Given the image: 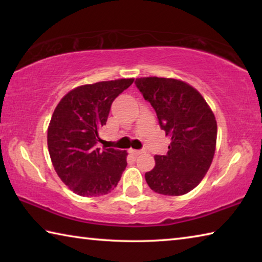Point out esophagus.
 I'll return each mask as SVG.
<instances>
[{"label":"esophagus","mask_w":262,"mask_h":262,"mask_svg":"<svg viewBox=\"0 0 262 262\" xmlns=\"http://www.w3.org/2000/svg\"><path fill=\"white\" fill-rule=\"evenodd\" d=\"M142 152H143V151H142V150H135V149H130L129 150V154L133 155V156H139V155H141Z\"/></svg>","instance_id":"1"}]
</instances>
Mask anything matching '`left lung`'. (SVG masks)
<instances>
[{
	"mask_svg": "<svg viewBox=\"0 0 262 262\" xmlns=\"http://www.w3.org/2000/svg\"><path fill=\"white\" fill-rule=\"evenodd\" d=\"M135 85L156 111L159 126L171 137L166 155L145 173L154 192L178 196L200 184L216 148L217 123L209 106L193 86L174 78H137Z\"/></svg>",
	"mask_w": 262,
	"mask_h": 262,
	"instance_id": "obj_1",
	"label": "left lung"
}]
</instances>
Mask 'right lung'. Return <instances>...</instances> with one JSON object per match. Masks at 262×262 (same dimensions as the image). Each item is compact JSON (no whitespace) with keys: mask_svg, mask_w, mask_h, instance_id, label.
<instances>
[{"mask_svg":"<svg viewBox=\"0 0 262 262\" xmlns=\"http://www.w3.org/2000/svg\"><path fill=\"white\" fill-rule=\"evenodd\" d=\"M134 78L78 86L57 104L47 132L48 151L57 176L81 196L113 190L127 166V152L97 148L113 100Z\"/></svg>","mask_w":262,"mask_h":262,"instance_id":"obj_1","label":"right lung"}]
</instances>
